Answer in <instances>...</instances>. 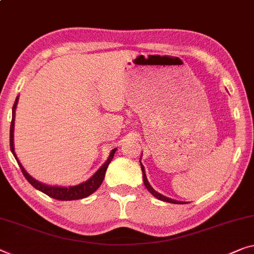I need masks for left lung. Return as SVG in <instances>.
I'll return each instance as SVG.
<instances>
[{
  "label": "left lung",
  "instance_id": "1",
  "mask_svg": "<svg viewBox=\"0 0 254 254\" xmlns=\"http://www.w3.org/2000/svg\"><path fill=\"white\" fill-rule=\"evenodd\" d=\"M140 157H142V154H140ZM139 162H140V160H139ZM140 168H142L144 185H145L146 190H149V192H150L152 195H153L154 197H157L158 200H161V201H163V202H169V203H175V204H183V203H185V202L176 201V200H173V198H170V197H167V196H165V195L160 194V193H158V192H157V190H153V187H152V186L150 185L149 181H147V178H146V174H145V169H144V166L142 165V162H140Z\"/></svg>",
  "mask_w": 254,
  "mask_h": 254
}]
</instances>
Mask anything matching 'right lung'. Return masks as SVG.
<instances>
[{
    "instance_id": "obj_1",
    "label": "right lung",
    "mask_w": 254,
    "mask_h": 254,
    "mask_svg": "<svg viewBox=\"0 0 254 254\" xmlns=\"http://www.w3.org/2000/svg\"><path fill=\"white\" fill-rule=\"evenodd\" d=\"M18 100H19V96H17V99H15V102H14L13 108H12V120H11V126H10V149H11V152H12L13 157L15 158V160H17L18 165L20 166V169L22 171L23 176L26 177L27 181H28L30 184H32L36 190H41V192H43L46 195H49L50 197L57 198V200H60V201L79 200V198L87 197L91 194L94 193L95 190L101 186V184H102V182L104 179L105 171H107V168L109 166V163L111 162L112 159H114V155L116 153L117 149L111 150L110 155H109L107 161H105L103 165L100 167V169L97 170L91 178H88L86 182L80 183V184L75 185V186H67V187H64V186H51V185L43 184V183L36 181V179L33 178L28 173H27L25 168H23L22 165L20 163V161H19L17 154H15V152H14L13 132H14L15 109H17Z\"/></svg>"
}]
</instances>
